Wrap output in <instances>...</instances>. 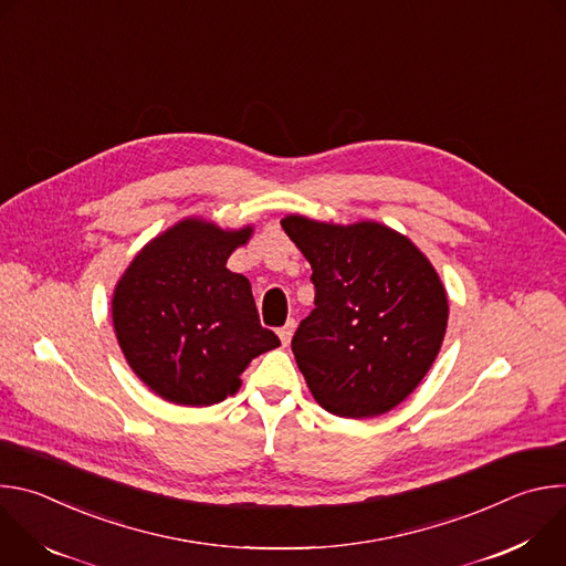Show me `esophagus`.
I'll list each match as a JSON object with an SVG mask.
<instances>
[{"mask_svg": "<svg viewBox=\"0 0 566 566\" xmlns=\"http://www.w3.org/2000/svg\"><path fill=\"white\" fill-rule=\"evenodd\" d=\"M293 332H295V319H289L282 329H277V336H280L282 345H289V343H291Z\"/></svg>", "mask_w": 566, "mask_h": 566, "instance_id": "34e87169", "label": "esophagus"}]
</instances>
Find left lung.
I'll use <instances>...</instances> for the list:
<instances>
[{"label":"left lung","instance_id":"8db88e82","mask_svg":"<svg viewBox=\"0 0 566 566\" xmlns=\"http://www.w3.org/2000/svg\"><path fill=\"white\" fill-rule=\"evenodd\" d=\"M313 269L315 308L291 349L319 408L343 419L394 410L423 380L448 329V293L421 249L378 223L286 214Z\"/></svg>","mask_w":566,"mask_h":566}]
</instances>
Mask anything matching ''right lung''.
Listing matches in <instances>:
<instances>
[{
    "label": "right lung",
    "instance_id": "right-lung-1",
    "mask_svg": "<svg viewBox=\"0 0 566 566\" xmlns=\"http://www.w3.org/2000/svg\"><path fill=\"white\" fill-rule=\"evenodd\" d=\"M253 223L186 217L149 239L112 295V322L132 371L160 398L201 408L241 385L253 358L280 347L260 325L251 282L226 269Z\"/></svg>",
    "mask_w": 566,
    "mask_h": 566
}]
</instances>
